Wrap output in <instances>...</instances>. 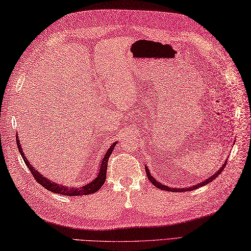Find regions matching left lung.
Listing matches in <instances>:
<instances>
[{"label": "left lung", "mask_w": 251, "mask_h": 251, "mask_svg": "<svg viewBox=\"0 0 251 251\" xmlns=\"http://www.w3.org/2000/svg\"><path fill=\"white\" fill-rule=\"evenodd\" d=\"M226 164H227V160L225 161V163L222 165L221 168H219V169L217 170V172L214 173L211 176H209V178L205 179V180H204V181H202V182L198 183V184H196V185H193V186H191V187H186V188H174V187H169V186H167V185H164V184H162L161 182H158L156 179H154V176L150 174L148 167L146 166L145 168H146V174H147V176H148L149 180H150V182H151L152 184H153L154 186H156L157 188H160V189H163V191H168V192H174V193H176V192H178V193H181V192L193 191V189H197V188H198V187H200V186H203V185L209 184V183H210V182H212L214 179H216V176H218L219 175L222 174V172H223L224 168H225V166H226Z\"/></svg>", "instance_id": "obj_1"}]
</instances>
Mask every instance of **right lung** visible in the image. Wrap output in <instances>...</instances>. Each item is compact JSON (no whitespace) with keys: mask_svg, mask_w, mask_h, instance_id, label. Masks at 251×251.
<instances>
[{"mask_svg":"<svg viewBox=\"0 0 251 251\" xmlns=\"http://www.w3.org/2000/svg\"><path fill=\"white\" fill-rule=\"evenodd\" d=\"M17 145H18V149H19L20 154L23 158V161L25 162L27 168L30 170L33 176L36 179L38 183L47 188L48 191H50L54 194H59V195H65V196H83V195H90L94 194L96 192L99 191V189L102 187V185L104 184L105 179H106V169H107V161L109 155L112 154V152L115 148V146L117 145V142H115L112 144V146L109 147L107 151L105 152V154L103 155L101 158V163L99 164V172H98L96 178L91 180L89 183H87L86 185L79 186V187H71V186H66L63 184H58V183H55L54 181L46 178L44 175H41L38 170H36L32 164H29V161L27 160V157L24 154V152L21 148V144L19 137L17 135Z\"/></svg>","mask_w":251,"mask_h":251,"instance_id":"right-lung-1","label":"right lung"}]
</instances>
